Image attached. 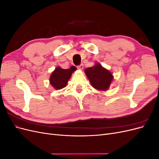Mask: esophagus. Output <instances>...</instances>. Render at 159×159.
<instances>
[{
  "mask_svg": "<svg viewBox=\"0 0 159 159\" xmlns=\"http://www.w3.org/2000/svg\"><path fill=\"white\" fill-rule=\"evenodd\" d=\"M78 68L80 70H82L83 68H84V65H83V64H81V65H80V66H78Z\"/></svg>",
  "mask_w": 159,
  "mask_h": 159,
  "instance_id": "esophagus-1",
  "label": "esophagus"
}]
</instances>
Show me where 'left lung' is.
<instances>
[{
  "label": "left lung",
  "mask_w": 159,
  "mask_h": 159,
  "mask_svg": "<svg viewBox=\"0 0 159 159\" xmlns=\"http://www.w3.org/2000/svg\"><path fill=\"white\" fill-rule=\"evenodd\" d=\"M85 74L92 87L99 91H107L113 80L111 72L101 65L95 63L93 67L85 69Z\"/></svg>",
  "instance_id": "1"
}]
</instances>
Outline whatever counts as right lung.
Returning a JSON list of instances; mask_svg holds the SVG:
<instances>
[{"instance_id":"add662e5","label":"right lung","mask_w":159,"mask_h":159,"mask_svg":"<svg viewBox=\"0 0 159 159\" xmlns=\"http://www.w3.org/2000/svg\"><path fill=\"white\" fill-rule=\"evenodd\" d=\"M76 69L75 66H71L70 69H63L60 66L57 67L50 75L49 80L50 85L56 90L65 88Z\"/></svg>"}]
</instances>
